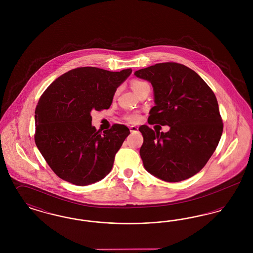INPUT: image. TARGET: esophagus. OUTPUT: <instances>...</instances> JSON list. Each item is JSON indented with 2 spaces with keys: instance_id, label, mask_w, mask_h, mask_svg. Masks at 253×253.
<instances>
[{
  "instance_id": "34e87169",
  "label": "esophagus",
  "mask_w": 253,
  "mask_h": 253,
  "mask_svg": "<svg viewBox=\"0 0 253 253\" xmlns=\"http://www.w3.org/2000/svg\"><path fill=\"white\" fill-rule=\"evenodd\" d=\"M130 132H135L138 131V128L136 127V126H130Z\"/></svg>"
}]
</instances>
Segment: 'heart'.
<instances>
[{"label":"heart","mask_w":253,"mask_h":253,"mask_svg":"<svg viewBox=\"0 0 253 253\" xmlns=\"http://www.w3.org/2000/svg\"><path fill=\"white\" fill-rule=\"evenodd\" d=\"M145 85H148L144 82H139V81H134L133 83L132 84V88L133 89V91L135 92L136 90H138L139 88H141V87H143ZM127 120L129 121H131V122H137V121L140 120V116L138 115V114H132V115H130L128 118H127Z\"/></svg>","instance_id":"b5f03b06"}]
</instances>
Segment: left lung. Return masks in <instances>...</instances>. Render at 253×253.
<instances>
[{
	"label": "left lung",
	"mask_w": 253,
	"mask_h": 253,
	"mask_svg": "<svg viewBox=\"0 0 253 253\" xmlns=\"http://www.w3.org/2000/svg\"><path fill=\"white\" fill-rule=\"evenodd\" d=\"M134 76L153 86L156 105L149 123L169 127L167 132L139 127L145 169L167 182L192 177L212 156L222 135L216 96L197 73L179 63H157Z\"/></svg>",
	"instance_id": "1"
}]
</instances>
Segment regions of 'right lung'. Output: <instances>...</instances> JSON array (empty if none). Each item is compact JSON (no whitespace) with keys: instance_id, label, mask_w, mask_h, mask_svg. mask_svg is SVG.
<instances>
[{"instance_id":"obj_1","label":"right lung","mask_w":253,"mask_h":253,"mask_svg":"<svg viewBox=\"0 0 253 253\" xmlns=\"http://www.w3.org/2000/svg\"><path fill=\"white\" fill-rule=\"evenodd\" d=\"M132 71L76 68L54 81L41 96L35 110V142L61 179L86 186L111 171L130 131L115 124L101 132L92 126L91 112L108 109L117 88Z\"/></svg>"}]
</instances>
